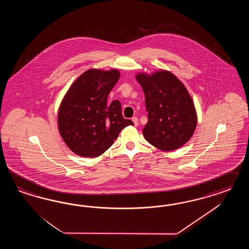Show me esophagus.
<instances>
[{"label": "esophagus", "mask_w": 249, "mask_h": 249, "mask_svg": "<svg viewBox=\"0 0 249 249\" xmlns=\"http://www.w3.org/2000/svg\"><path fill=\"white\" fill-rule=\"evenodd\" d=\"M132 121H133L134 126H136V127L139 125V120H138L137 117H133V118H132Z\"/></svg>", "instance_id": "obj_1"}]
</instances>
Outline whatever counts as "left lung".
<instances>
[{
	"label": "left lung",
	"mask_w": 249,
	"mask_h": 249,
	"mask_svg": "<svg viewBox=\"0 0 249 249\" xmlns=\"http://www.w3.org/2000/svg\"><path fill=\"white\" fill-rule=\"evenodd\" d=\"M136 79L145 95L148 122L142 133L146 141L165 151L186 143L196 130L197 116L185 87L168 71L139 74Z\"/></svg>",
	"instance_id": "1"
}]
</instances>
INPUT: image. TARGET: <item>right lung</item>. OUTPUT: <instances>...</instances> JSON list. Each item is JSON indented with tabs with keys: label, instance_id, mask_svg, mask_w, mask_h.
<instances>
[{
	"label": "right lung",
	"instance_id": "obj_1",
	"mask_svg": "<svg viewBox=\"0 0 249 249\" xmlns=\"http://www.w3.org/2000/svg\"><path fill=\"white\" fill-rule=\"evenodd\" d=\"M120 75L116 69H90L68 89L58 111V128L64 142L75 154L98 157L113 144L123 128L133 125L123 118L119 100L107 102Z\"/></svg>",
	"mask_w": 249,
	"mask_h": 249
}]
</instances>
